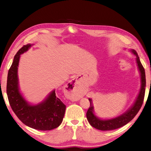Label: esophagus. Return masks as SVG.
I'll return each instance as SVG.
<instances>
[{
  "mask_svg": "<svg viewBox=\"0 0 151 151\" xmlns=\"http://www.w3.org/2000/svg\"><path fill=\"white\" fill-rule=\"evenodd\" d=\"M67 89L70 94L68 95L69 98L73 101H77L80 99V93L79 89H77V83L74 79L71 80L67 86Z\"/></svg>",
  "mask_w": 151,
  "mask_h": 151,
  "instance_id": "esophagus-1",
  "label": "esophagus"
}]
</instances>
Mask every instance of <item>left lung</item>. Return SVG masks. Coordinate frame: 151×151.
Instances as JSON below:
<instances>
[{"mask_svg": "<svg viewBox=\"0 0 151 151\" xmlns=\"http://www.w3.org/2000/svg\"><path fill=\"white\" fill-rule=\"evenodd\" d=\"M132 52L136 56L137 63L141 76V88L138 97L134 103V104L129 111L119 116L110 120L99 119L94 115L92 101L89 98V101L90 102V106L86 113V116L90 125L95 128V129L100 130H111L125 125L135 116L143 104L146 84L145 70L140 61L137 53L134 50H132Z\"/></svg>", "mask_w": 151, "mask_h": 151, "instance_id": "left-lung-1", "label": "left lung"}]
</instances>
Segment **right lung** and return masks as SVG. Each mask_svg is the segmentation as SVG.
I'll return each instance as SVG.
<instances>
[{
    "instance_id": "1",
    "label": "right lung",
    "mask_w": 151,
    "mask_h": 151,
    "mask_svg": "<svg viewBox=\"0 0 151 151\" xmlns=\"http://www.w3.org/2000/svg\"><path fill=\"white\" fill-rule=\"evenodd\" d=\"M31 46L30 44L24 45L14 58L7 75V98L13 111L24 124L36 130H50L61 124L66 108L56 96L55 91H53L43 103L33 106L25 101L18 88L17 68L20 55Z\"/></svg>"
}]
</instances>
